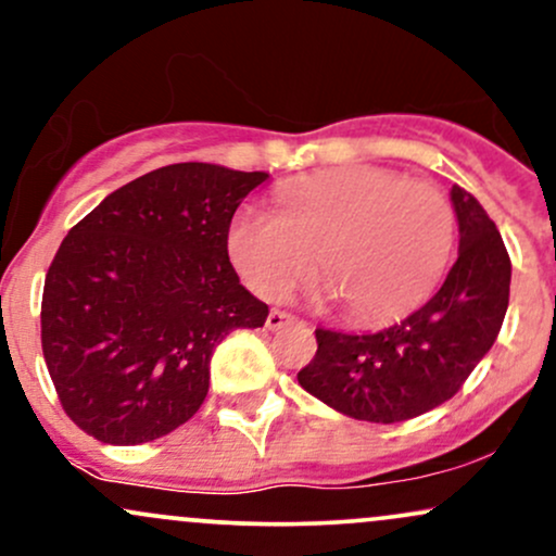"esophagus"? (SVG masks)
Listing matches in <instances>:
<instances>
[{
    "instance_id": "obj_1",
    "label": "esophagus",
    "mask_w": 556,
    "mask_h": 556,
    "mask_svg": "<svg viewBox=\"0 0 556 556\" xmlns=\"http://www.w3.org/2000/svg\"><path fill=\"white\" fill-rule=\"evenodd\" d=\"M287 324H292V316L285 314V311H271V314L266 316V329H269V331L285 329Z\"/></svg>"
}]
</instances>
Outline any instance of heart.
<instances>
[{"instance_id":"heart-1","label":"heart","mask_w":556,"mask_h":556,"mask_svg":"<svg viewBox=\"0 0 556 556\" xmlns=\"http://www.w3.org/2000/svg\"><path fill=\"white\" fill-rule=\"evenodd\" d=\"M455 245L442 190L379 167H342L279 190V214L245 203L227 227L242 282L266 300L311 277L355 321H384L429 298Z\"/></svg>"}]
</instances>
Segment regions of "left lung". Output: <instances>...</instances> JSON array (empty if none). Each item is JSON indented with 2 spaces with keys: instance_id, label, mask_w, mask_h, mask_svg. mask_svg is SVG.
I'll list each match as a JSON object with an SVG mask.
<instances>
[{
  "instance_id": "8db88e82",
  "label": "left lung",
  "mask_w": 556,
  "mask_h": 556,
  "mask_svg": "<svg viewBox=\"0 0 556 556\" xmlns=\"http://www.w3.org/2000/svg\"><path fill=\"white\" fill-rule=\"evenodd\" d=\"M460 248L429 303L379 331L316 329L314 361L300 387L342 416L400 424L446 402L500 334L509 264L500 229L460 185L450 190Z\"/></svg>"
}]
</instances>
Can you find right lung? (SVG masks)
<instances>
[{"label":"right lung","instance_id":"1","mask_svg":"<svg viewBox=\"0 0 556 556\" xmlns=\"http://www.w3.org/2000/svg\"><path fill=\"white\" fill-rule=\"evenodd\" d=\"M266 177L169 164L70 229L43 282L41 348L75 426L130 446L195 416L216 344L269 316L227 253L229 222Z\"/></svg>","mask_w":556,"mask_h":556}]
</instances>
